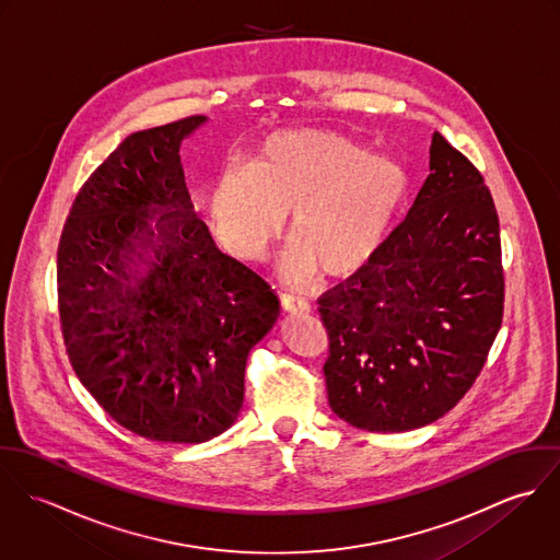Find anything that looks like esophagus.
<instances>
[{
    "instance_id": "obj_1",
    "label": "esophagus",
    "mask_w": 560,
    "mask_h": 560,
    "mask_svg": "<svg viewBox=\"0 0 560 560\" xmlns=\"http://www.w3.org/2000/svg\"><path fill=\"white\" fill-rule=\"evenodd\" d=\"M282 308L289 315H306V313H311L308 300L298 298V295H282Z\"/></svg>"
}]
</instances>
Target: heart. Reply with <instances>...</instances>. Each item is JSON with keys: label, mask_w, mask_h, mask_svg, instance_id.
<instances>
[{"label": "heart", "mask_w": 560, "mask_h": 560, "mask_svg": "<svg viewBox=\"0 0 560 560\" xmlns=\"http://www.w3.org/2000/svg\"><path fill=\"white\" fill-rule=\"evenodd\" d=\"M409 191L405 165L325 129L271 133L245 172H224L207 198L218 240L260 260L291 215L295 273L349 278L373 262Z\"/></svg>", "instance_id": "heart-1"}]
</instances>
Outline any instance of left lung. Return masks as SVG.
Instances as JSON below:
<instances>
[{
    "label": "left lung",
    "instance_id": "1",
    "mask_svg": "<svg viewBox=\"0 0 560 560\" xmlns=\"http://www.w3.org/2000/svg\"><path fill=\"white\" fill-rule=\"evenodd\" d=\"M405 222L369 267L319 300L331 411L400 433L451 411L502 323L500 224L479 170L438 131Z\"/></svg>",
    "mask_w": 560,
    "mask_h": 560
}]
</instances>
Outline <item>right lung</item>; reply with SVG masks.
Wrapping results in <instances>:
<instances>
[{
  "mask_svg": "<svg viewBox=\"0 0 560 560\" xmlns=\"http://www.w3.org/2000/svg\"><path fill=\"white\" fill-rule=\"evenodd\" d=\"M205 122L131 133L83 183L58 245L73 371L118 424L158 442L233 427L247 353L280 315L271 287L194 211L178 151Z\"/></svg>",
  "mask_w": 560,
  "mask_h": 560,
  "instance_id": "right-lung-1",
  "label": "right lung"
}]
</instances>
